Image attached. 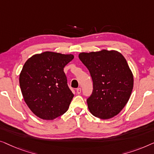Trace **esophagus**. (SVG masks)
<instances>
[{"label":"esophagus","mask_w":154,"mask_h":154,"mask_svg":"<svg viewBox=\"0 0 154 154\" xmlns=\"http://www.w3.org/2000/svg\"><path fill=\"white\" fill-rule=\"evenodd\" d=\"M76 91H77V94H81V92H82L81 88H77Z\"/></svg>","instance_id":"34e87169"}]
</instances>
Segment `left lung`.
I'll return each mask as SVG.
<instances>
[{"mask_svg": "<svg viewBox=\"0 0 154 154\" xmlns=\"http://www.w3.org/2000/svg\"><path fill=\"white\" fill-rule=\"evenodd\" d=\"M79 58L92 78L94 89L86 100L91 113L102 119L117 115L133 88V75L126 60L118 51L105 49L80 53Z\"/></svg>", "mask_w": 154, "mask_h": 154, "instance_id": "1", "label": "left lung"}]
</instances>
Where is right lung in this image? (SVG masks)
<instances>
[{"label":"right lung","instance_id":"1","mask_svg":"<svg viewBox=\"0 0 154 154\" xmlns=\"http://www.w3.org/2000/svg\"><path fill=\"white\" fill-rule=\"evenodd\" d=\"M74 56L45 51L25 63L19 85L28 107L39 118L53 120L66 113L74 97L64 67Z\"/></svg>","mask_w":154,"mask_h":154}]
</instances>
